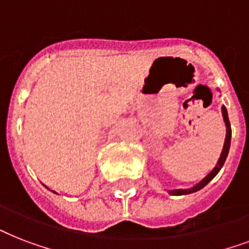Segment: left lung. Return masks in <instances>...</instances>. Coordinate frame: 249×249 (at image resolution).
Returning <instances> with one entry per match:
<instances>
[{
	"label": "left lung",
	"mask_w": 249,
	"mask_h": 249,
	"mask_svg": "<svg viewBox=\"0 0 249 249\" xmlns=\"http://www.w3.org/2000/svg\"><path fill=\"white\" fill-rule=\"evenodd\" d=\"M222 116H224V121L225 125H226V138H225V143H224V148H222V152H221L220 159L217 161L216 166L211 170V173H208V176H205L203 179H201L199 183H196L193 187H190V189H177V190H168V193L170 195H187V194H193L196 193L199 190H201L204 187L205 185H208L209 182L212 181L213 178L216 177L217 173L220 172L221 168L224 166L225 160L228 158L229 150H230V141H231V126H230V121H229V116H228V109L225 106H222Z\"/></svg>",
	"instance_id": "8db88e82"
}]
</instances>
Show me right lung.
Instances as JSON below:
<instances>
[{
	"instance_id": "1",
	"label": "right lung",
	"mask_w": 249,
	"mask_h": 249,
	"mask_svg": "<svg viewBox=\"0 0 249 249\" xmlns=\"http://www.w3.org/2000/svg\"><path fill=\"white\" fill-rule=\"evenodd\" d=\"M53 193H55V191H53ZM56 194V193H55Z\"/></svg>"
}]
</instances>
